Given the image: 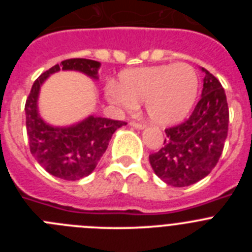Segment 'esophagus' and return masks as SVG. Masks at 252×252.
<instances>
[{
	"label": "esophagus",
	"mask_w": 252,
	"mask_h": 252,
	"mask_svg": "<svg viewBox=\"0 0 252 252\" xmlns=\"http://www.w3.org/2000/svg\"><path fill=\"white\" fill-rule=\"evenodd\" d=\"M130 125L132 126V127L137 128V130H142V128L145 127V125L144 124H140V122H135V121H131Z\"/></svg>",
	"instance_id": "esophagus-1"
}]
</instances>
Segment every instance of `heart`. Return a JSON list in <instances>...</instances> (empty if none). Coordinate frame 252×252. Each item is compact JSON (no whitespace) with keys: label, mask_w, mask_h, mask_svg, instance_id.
I'll return each mask as SVG.
<instances>
[{"label":"heart","mask_w":252,"mask_h":252,"mask_svg":"<svg viewBox=\"0 0 252 252\" xmlns=\"http://www.w3.org/2000/svg\"><path fill=\"white\" fill-rule=\"evenodd\" d=\"M199 79L189 64H161L124 70L119 84L106 87L111 103L132 110L145 101L149 119L157 125H171L183 120L197 99Z\"/></svg>","instance_id":"b5f03b06"}]
</instances>
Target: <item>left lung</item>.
<instances>
[{"mask_svg": "<svg viewBox=\"0 0 252 252\" xmlns=\"http://www.w3.org/2000/svg\"><path fill=\"white\" fill-rule=\"evenodd\" d=\"M202 98L187 121L165 128L164 146L149 155L154 173L166 184L187 187L212 171L228 132V104L217 78L202 68Z\"/></svg>", "mask_w": 252, "mask_h": 252, "instance_id": "left-lung-1", "label": "left lung"}]
</instances>
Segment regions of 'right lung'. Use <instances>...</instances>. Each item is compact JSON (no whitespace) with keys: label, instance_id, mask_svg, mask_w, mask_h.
<instances>
[{"label":"right lung","instance_id":"1","mask_svg":"<svg viewBox=\"0 0 252 252\" xmlns=\"http://www.w3.org/2000/svg\"><path fill=\"white\" fill-rule=\"evenodd\" d=\"M99 62L83 58L63 60L37 78L26 99V132L32 157L48 173L64 180H78L90 175L106 151L113 132L126 125L124 121L90 116L83 121L54 127L48 125L37 111L40 87L53 73L77 70L98 79Z\"/></svg>","mask_w":252,"mask_h":252}]
</instances>
